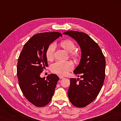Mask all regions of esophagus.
<instances>
[{"label":"esophagus","mask_w":121,"mask_h":121,"mask_svg":"<svg viewBox=\"0 0 121 121\" xmlns=\"http://www.w3.org/2000/svg\"><path fill=\"white\" fill-rule=\"evenodd\" d=\"M59 78H60V79H63V78H64V77H63L62 75H59Z\"/></svg>","instance_id":"obj_1"}]
</instances>
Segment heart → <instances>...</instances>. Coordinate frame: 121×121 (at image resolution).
Returning a JSON list of instances; mask_svg holds the SVG:
<instances>
[{
	"mask_svg": "<svg viewBox=\"0 0 121 121\" xmlns=\"http://www.w3.org/2000/svg\"><path fill=\"white\" fill-rule=\"evenodd\" d=\"M59 46L67 52L71 53V57L74 60H79L81 54L79 52L75 51L76 46L74 42L69 39L64 40L59 43ZM55 45L51 44L47 48L46 51L47 60L49 61H52L54 58ZM73 68L72 64L70 62L58 61L51 66V71L53 73L60 75H65Z\"/></svg>",
	"mask_w": 121,
	"mask_h": 121,
	"instance_id": "b5f03b06",
	"label": "heart"
}]
</instances>
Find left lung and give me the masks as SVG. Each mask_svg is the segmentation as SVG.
Segmentation results:
<instances>
[{
	"instance_id": "left-lung-1",
	"label": "left lung",
	"mask_w": 121,
	"mask_h": 121,
	"mask_svg": "<svg viewBox=\"0 0 121 121\" xmlns=\"http://www.w3.org/2000/svg\"><path fill=\"white\" fill-rule=\"evenodd\" d=\"M63 34L74 39L81 51V60L73 72L81 75L82 79L71 78L69 99L76 107H85L95 100L102 87L105 79V57L98 44L85 33L70 30Z\"/></svg>"
}]
</instances>
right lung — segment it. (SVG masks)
I'll return each instance as SVG.
<instances>
[{"mask_svg":"<svg viewBox=\"0 0 121 121\" xmlns=\"http://www.w3.org/2000/svg\"><path fill=\"white\" fill-rule=\"evenodd\" d=\"M60 36L62 34L58 32L35 35L25 43L19 56V85L26 98L38 107L46 106L51 101L59 79L54 74L48 75L46 79L40 77V74L48 67L47 48Z\"/></svg>","mask_w":121,"mask_h":121,"instance_id":"right-lung-1","label":"right lung"}]
</instances>
